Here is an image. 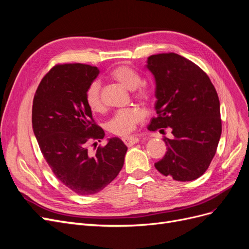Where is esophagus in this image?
<instances>
[{
    "mask_svg": "<svg viewBox=\"0 0 249 249\" xmlns=\"http://www.w3.org/2000/svg\"><path fill=\"white\" fill-rule=\"evenodd\" d=\"M123 141L124 142V144L126 146H132L134 144H136L137 142H139V138L138 137H134V136H130V137H124L123 139Z\"/></svg>",
    "mask_w": 249,
    "mask_h": 249,
    "instance_id": "1",
    "label": "esophagus"
}]
</instances>
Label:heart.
Instances as JSON below:
<instances>
[{
  "instance_id": "1",
  "label": "heart",
  "mask_w": 249,
  "mask_h": 249,
  "mask_svg": "<svg viewBox=\"0 0 249 249\" xmlns=\"http://www.w3.org/2000/svg\"><path fill=\"white\" fill-rule=\"evenodd\" d=\"M110 78L131 90L135 89L134 95L137 99L147 102L153 97V92L146 85H140L142 79L140 74L127 65H118L110 72ZM85 100L87 106L92 112L104 110V104L101 95V85L99 82L90 83L86 90ZM145 114L141 108L133 106L120 109L114 113L108 124V130L116 136H126L131 134L136 125L141 123Z\"/></svg>"
}]
</instances>
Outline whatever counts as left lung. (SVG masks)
I'll list each match as a JSON object with an SVG mask.
<instances>
[{
  "label": "left lung",
  "instance_id": "left-lung-1",
  "mask_svg": "<svg viewBox=\"0 0 249 249\" xmlns=\"http://www.w3.org/2000/svg\"><path fill=\"white\" fill-rule=\"evenodd\" d=\"M156 80L157 116L147 129L164 132L167 152L155 163L165 177L187 182L202 176L216 154L221 136L220 103L214 85L198 65L175 53L147 58Z\"/></svg>",
  "mask_w": 249,
  "mask_h": 249
}]
</instances>
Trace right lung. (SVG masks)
<instances>
[{
	"instance_id": "obj_1",
	"label": "right lung",
	"mask_w": 249,
	"mask_h": 249,
	"mask_svg": "<svg viewBox=\"0 0 249 249\" xmlns=\"http://www.w3.org/2000/svg\"><path fill=\"white\" fill-rule=\"evenodd\" d=\"M99 73L88 64H57L42 78L33 100L32 126L44 159L60 182L80 195L109 185L122 170L127 150L114 137L94 155L89 153L88 141L105 136L85 100Z\"/></svg>"
}]
</instances>
